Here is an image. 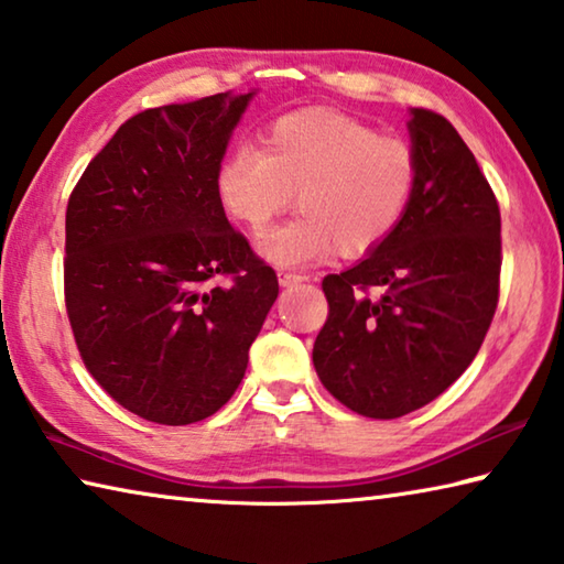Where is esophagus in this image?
<instances>
[{
    "label": "esophagus",
    "instance_id": "esophagus-1",
    "mask_svg": "<svg viewBox=\"0 0 564 564\" xmlns=\"http://www.w3.org/2000/svg\"><path fill=\"white\" fill-rule=\"evenodd\" d=\"M305 281L303 273H293V271H279V283L281 285H293V283H301Z\"/></svg>",
    "mask_w": 564,
    "mask_h": 564
}]
</instances>
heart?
<instances>
[{
    "mask_svg": "<svg viewBox=\"0 0 564 564\" xmlns=\"http://www.w3.org/2000/svg\"><path fill=\"white\" fill-rule=\"evenodd\" d=\"M415 184L405 139L326 109L285 113L265 129L263 149L236 147L216 169L224 208L253 234L299 196L303 214L261 238V253L283 269L376 251L403 221Z\"/></svg>",
    "mask_w": 564,
    "mask_h": 564,
    "instance_id": "b5f03b06",
    "label": "heart"
}]
</instances>
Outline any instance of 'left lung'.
Instances as JSON below:
<instances>
[{"mask_svg": "<svg viewBox=\"0 0 564 564\" xmlns=\"http://www.w3.org/2000/svg\"><path fill=\"white\" fill-rule=\"evenodd\" d=\"M410 113L413 202L373 253L323 279L328 318L313 346L328 393L378 420L445 393L480 350L500 299L498 198L451 121Z\"/></svg>", "mask_w": 564, "mask_h": 564, "instance_id": "1", "label": "left lung"}]
</instances>
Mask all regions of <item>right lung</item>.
Segmentation results:
<instances>
[{
    "instance_id": "right-lung-1",
    "label": "right lung",
    "mask_w": 564,
    "mask_h": 564,
    "mask_svg": "<svg viewBox=\"0 0 564 564\" xmlns=\"http://www.w3.org/2000/svg\"><path fill=\"white\" fill-rule=\"evenodd\" d=\"M251 94L147 109L89 161L66 206L64 301L94 380L159 425L228 403L279 279L228 224L216 169Z\"/></svg>"
}]
</instances>
